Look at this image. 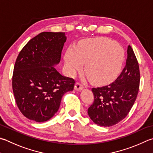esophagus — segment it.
I'll return each mask as SVG.
<instances>
[{
    "instance_id": "esophagus-1",
    "label": "esophagus",
    "mask_w": 153,
    "mask_h": 153,
    "mask_svg": "<svg viewBox=\"0 0 153 153\" xmlns=\"http://www.w3.org/2000/svg\"><path fill=\"white\" fill-rule=\"evenodd\" d=\"M83 88V85L78 82L76 83V85H75V87H74L75 90L76 91H81Z\"/></svg>"
}]
</instances>
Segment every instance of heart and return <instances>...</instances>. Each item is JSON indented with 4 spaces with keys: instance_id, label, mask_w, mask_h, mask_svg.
Returning a JSON list of instances; mask_svg holds the SVG:
<instances>
[{
    "instance_id": "obj_1",
    "label": "heart",
    "mask_w": 153,
    "mask_h": 153,
    "mask_svg": "<svg viewBox=\"0 0 153 153\" xmlns=\"http://www.w3.org/2000/svg\"><path fill=\"white\" fill-rule=\"evenodd\" d=\"M124 52L119 45L107 38H95L80 41L77 47L70 46L64 56L65 66L70 75L82 70L92 82L105 83L120 71Z\"/></svg>"
}]
</instances>
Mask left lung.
Listing matches in <instances>:
<instances>
[{
    "mask_svg": "<svg viewBox=\"0 0 153 153\" xmlns=\"http://www.w3.org/2000/svg\"><path fill=\"white\" fill-rule=\"evenodd\" d=\"M140 82L139 64L131 46L127 48L125 67L114 82L92 88L94 101L88 113L99 126L110 127L126 117L135 101Z\"/></svg>",
    "mask_w": 153,
    "mask_h": 153,
    "instance_id": "1",
    "label": "left lung"
}]
</instances>
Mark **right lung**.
<instances>
[{
  "instance_id": "add662e5",
  "label": "right lung",
  "mask_w": 153,
  "mask_h": 153,
  "mask_svg": "<svg viewBox=\"0 0 153 153\" xmlns=\"http://www.w3.org/2000/svg\"><path fill=\"white\" fill-rule=\"evenodd\" d=\"M66 39L65 32H42L17 57L13 90L19 110L30 120H49L58 111L63 95L73 91L74 79L62 76L54 68L60 62Z\"/></svg>"
}]
</instances>
